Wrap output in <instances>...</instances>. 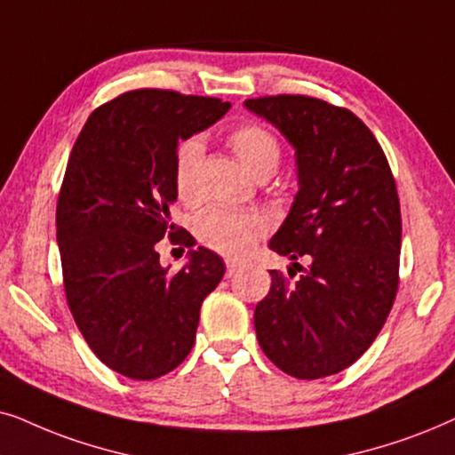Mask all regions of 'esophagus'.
Here are the masks:
<instances>
[{"label":"esophagus","mask_w":455,"mask_h":455,"mask_svg":"<svg viewBox=\"0 0 455 455\" xmlns=\"http://www.w3.org/2000/svg\"><path fill=\"white\" fill-rule=\"evenodd\" d=\"M241 270V262H235V259H227V275L233 276L235 272Z\"/></svg>","instance_id":"obj_1"}]
</instances>
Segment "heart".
Here are the masks:
<instances>
[{
  "label": "heart",
  "instance_id": "heart-1",
  "mask_svg": "<svg viewBox=\"0 0 455 455\" xmlns=\"http://www.w3.org/2000/svg\"><path fill=\"white\" fill-rule=\"evenodd\" d=\"M228 145L256 179H268L281 164L283 149L278 139L259 124H241L228 132ZM204 157V143L199 139H187L179 145L174 157V180L180 197H191L196 191V179ZM197 237L204 245L241 258L250 253L259 237L268 233L270 222L262 214H241L222 208H210L197 218Z\"/></svg>",
  "mask_w": 455,
  "mask_h": 455
}]
</instances>
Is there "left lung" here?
I'll return each mask as SVG.
<instances>
[{"label":"left lung","mask_w":455,"mask_h":455,"mask_svg":"<svg viewBox=\"0 0 455 455\" xmlns=\"http://www.w3.org/2000/svg\"><path fill=\"white\" fill-rule=\"evenodd\" d=\"M245 108L293 145L299 185L268 243L293 262L289 276L270 270V291L256 306L259 347L291 377H331L371 347L395 301V180L371 129L345 108L307 95L258 97Z\"/></svg>","instance_id":"1"}]
</instances>
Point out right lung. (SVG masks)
Segmentation results:
<instances>
[{"instance_id":"right-lung-1","label":"right lung","mask_w":455,"mask_h":455,"mask_svg":"<svg viewBox=\"0 0 455 455\" xmlns=\"http://www.w3.org/2000/svg\"><path fill=\"white\" fill-rule=\"evenodd\" d=\"M231 104L216 97L137 89L91 114L72 148L56 227L75 323L108 368L135 380L164 377L196 343L204 299L224 276L218 253L197 247L179 272L157 243L196 239L171 222L179 141L205 131Z\"/></svg>"}]
</instances>
